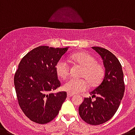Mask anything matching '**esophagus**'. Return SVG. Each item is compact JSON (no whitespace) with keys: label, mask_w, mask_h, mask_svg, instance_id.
Segmentation results:
<instances>
[{"label":"esophagus","mask_w":135,"mask_h":135,"mask_svg":"<svg viewBox=\"0 0 135 135\" xmlns=\"http://www.w3.org/2000/svg\"><path fill=\"white\" fill-rule=\"evenodd\" d=\"M73 95V94H72V93H67V96L69 97H72V96Z\"/></svg>","instance_id":"1"}]
</instances>
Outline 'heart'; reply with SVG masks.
Listing matches in <instances>:
<instances>
[{
    "mask_svg": "<svg viewBox=\"0 0 135 135\" xmlns=\"http://www.w3.org/2000/svg\"><path fill=\"white\" fill-rule=\"evenodd\" d=\"M70 60L83 66L81 77L87 80L70 79L62 86L65 91L72 94L79 93L88 89V81L91 86H96L102 81L104 75V69L102 64L96 62V59L93 55L85 51L77 52L70 56ZM55 72L59 78L62 79L67 78L69 74L67 62L63 59L60 60L55 65Z\"/></svg>",
    "mask_w": 135,
    "mask_h": 135,
    "instance_id": "obj_1",
    "label": "heart"
}]
</instances>
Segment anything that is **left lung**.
<instances>
[{
  "mask_svg": "<svg viewBox=\"0 0 135 135\" xmlns=\"http://www.w3.org/2000/svg\"><path fill=\"white\" fill-rule=\"evenodd\" d=\"M93 49L102 59L105 74L100 84L90 93L91 97L84 98L79 107V114L87 123L99 125L115 114L123 98L125 85L122 65L116 56L106 49L99 46Z\"/></svg>",
  "mask_w": 135,
  "mask_h": 135,
  "instance_id": "8db88e82",
  "label": "left lung"
}]
</instances>
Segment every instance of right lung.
<instances>
[{
  "label": "right lung",
  "mask_w": 135,
  "mask_h": 135,
  "mask_svg": "<svg viewBox=\"0 0 135 135\" xmlns=\"http://www.w3.org/2000/svg\"><path fill=\"white\" fill-rule=\"evenodd\" d=\"M69 48L38 46L20 61L14 75V86L19 106L33 122H50L66 98V93L53 91L60 86L55 65Z\"/></svg>",
  "instance_id": "1"
}]
</instances>
